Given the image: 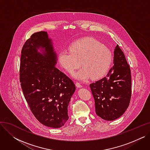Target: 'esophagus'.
I'll list each match as a JSON object with an SVG mask.
<instances>
[{"instance_id":"obj_1","label":"esophagus","mask_w":150,"mask_h":150,"mask_svg":"<svg viewBox=\"0 0 150 150\" xmlns=\"http://www.w3.org/2000/svg\"><path fill=\"white\" fill-rule=\"evenodd\" d=\"M76 87L78 88H82V85L81 84V83H76Z\"/></svg>"}]
</instances>
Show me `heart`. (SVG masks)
Segmentation results:
<instances>
[{"mask_svg": "<svg viewBox=\"0 0 150 150\" xmlns=\"http://www.w3.org/2000/svg\"><path fill=\"white\" fill-rule=\"evenodd\" d=\"M60 66L72 74L81 66L83 67L73 76L77 80H94L103 77L111 66L113 57L108 47L92 38H83L73 42L69 50H63L58 54Z\"/></svg>", "mask_w": 150, "mask_h": 150, "instance_id": "obj_1", "label": "heart"}]
</instances>
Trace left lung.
<instances>
[{"label":"left lung","instance_id":"8db88e82","mask_svg":"<svg viewBox=\"0 0 150 150\" xmlns=\"http://www.w3.org/2000/svg\"><path fill=\"white\" fill-rule=\"evenodd\" d=\"M90 88L95 100L96 112L101 119L115 120L127 109L131 97V75L119 45L114 49V66L106 76L91 83Z\"/></svg>","mask_w":150,"mask_h":150}]
</instances>
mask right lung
Returning <instances> with one entry per match:
<instances>
[{
  "mask_svg": "<svg viewBox=\"0 0 150 150\" xmlns=\"http://www.w3.org/2000/svg\"><path fill=\"white\" fill-rule=\"evenodd\" d=\"M57 55L46 31L35 33L21 51L19 78L31 111L46 127L58 128L67 120L75 91L72 80L55 67Z\"/></svg>",
  "mask_w": 150,
  "mask_h": 150,
  "instance_id": "add662e5",
  "label": "right lung"
}]
</instances>
